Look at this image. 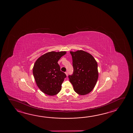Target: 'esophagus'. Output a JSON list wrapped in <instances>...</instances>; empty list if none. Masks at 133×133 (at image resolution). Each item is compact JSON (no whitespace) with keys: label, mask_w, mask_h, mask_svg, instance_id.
<instances>
[{"label":"esophagus","mask_w":133,"mask_h":133,"mask_svg":"<svg viewBox=\"0 0 133 133\" xmlns=\"http://www.w3.org/2000/svg\"><path fill=\"white\" fill-rule=\"evenodd\" d=\"M65 74L66 75V76H68V72H66Z\"/></svg>","instance_id":"esophagus-1"}]
</instances>
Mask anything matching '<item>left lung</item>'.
I'll use <instances>...</instances> for the list:
<instances>
[{"mask_svg": "<svg viewBox=\"0 0 133 133\" xmlns=\"http://www.w3.org/2000/svg\"><path fill=\"white\" fill-rule=\"evenodd\" d=\"M73 73L68 77L74 90L81 95L91 92L98 80V64L92 55L83 50L70 52Z\"/></svg>", "mask_w": 133, "mask_h": 133, "instance_id": "8db88e82", "label": "left lung"}]
</instances>
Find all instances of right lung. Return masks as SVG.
<instances>
[{"label": "right lung", "instance_id": "right-lung-1", "mask_svg": "<svg viewBox=\"0 0 133 133\" xmlns=\"http://www.w3.org/2000/svg\"><path fill=\"white\" fill-rule=\"evenodd\" d=\"M66 53V51L49 52L35 62L33 75L38 87L45 94L55 95L61 91L66 75L60 70L57 62Z\"/></svg>", "mask_w": 133, "mask_h": 133}]
</instances>
